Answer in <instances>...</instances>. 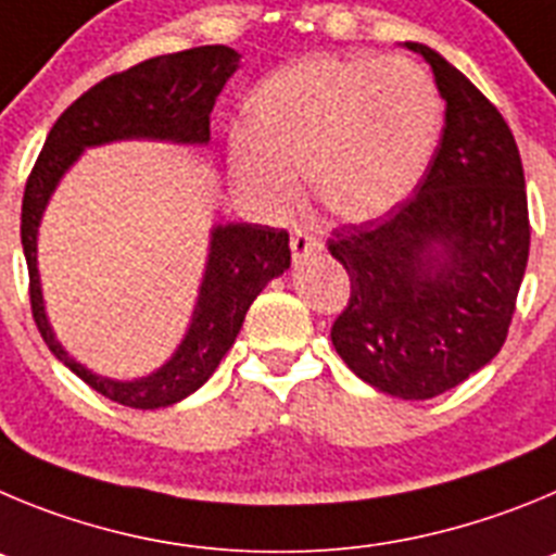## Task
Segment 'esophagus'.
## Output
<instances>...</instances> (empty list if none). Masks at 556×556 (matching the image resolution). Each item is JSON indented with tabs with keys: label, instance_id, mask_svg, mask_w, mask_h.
<instances>
[{
	"label": "esophagus",
	"instance_id": "obj_1",
	"mask_svg": "<svg viewBox=\"0 0 556 556\" xmlns=\"http://www.w3.org/2000/svg\"><path fill=\"white\" fill-rule=\"evenodd\" d=\"M321 249V243H318V238L309 232H304V229H296V232L290 235V252H293V263H304L307 257H313L315 252Z\"/></svg>",
	"mask_w": 556,
	"mask_h": 556
}]
</instances>
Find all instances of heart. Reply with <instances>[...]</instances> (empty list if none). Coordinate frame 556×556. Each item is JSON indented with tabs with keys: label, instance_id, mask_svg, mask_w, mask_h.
Returning a JSON list of instances; mask_svg holds the SVG:
<instances>
[{
	"label": "heart",
	"instance_id": "heart-1",
	"mask_svg": "<svg viewBox=\"0 0 556 556\" xmlns=\"http://www.w3.org/2000/svg\"><path fill=\"white\" fill-rule=\"evenodd\" d=\"M254 132L229 138V168L249 199L288 207L304 168L315 202L368 222L413 193L443 135V97L407 58H307L263 79Z\"/></svg>",
	"mask_w": 556,
	"mask_h": 556
}]
</instances>
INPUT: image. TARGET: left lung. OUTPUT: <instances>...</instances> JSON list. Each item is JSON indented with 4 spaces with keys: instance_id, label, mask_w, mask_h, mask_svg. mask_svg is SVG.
Segmentation results:
<instances>
[{
    "instance_id": "8db88e82",
    "label": "left lung",
    "mask_w": 556,
    "mask_h": 556,
    "mask_svg": "<svg viewBox=\"0 0 556 556\" xmlns=\"http://www.w3.org/2000/svg\"><path fill=\"white\" fill-rule=\"evenodd\" d=\"M446 127L413 197L384 216L332 229L329 254L352 296L332 346L363 382L432 399L496 357L529 260L521 154L507 122L463 72L424 43Z\"/></svg>"
}]
</instances>
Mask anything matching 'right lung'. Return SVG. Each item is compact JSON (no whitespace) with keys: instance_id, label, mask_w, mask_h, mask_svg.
I'll return each mask as SVG.
<instances>
[{"instance_id":"add662e5","label":"right lung","mask_w":556,"mask_h":556,"mask_svg":"<svg viewBox=\"0 0 556 556\" xmlns=\"http://www.w3.org/2000/svg\"><path fill=\"white\" fill-rule=\"evenodd\" d=\"M241 54L229 47H197L143 60L110 74L63 110L27 177L22 202V247L29 271L35 327L49 352L68 365L97 393L135 409L182 402L202 388L243 327L247 309L274 277L290 266L288 232L260 224H218L210 235L207 268L199 288L188 334L163 368L135 382L97 377L68 357L54 340L38 277V224L60 177L88 147L127 138L174 143H207L210 113Z\"/></svg>"}]
</instances>
